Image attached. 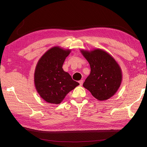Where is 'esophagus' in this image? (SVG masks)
Returning a JSON list of instances; mask_svg holds the SVG:
<instances>
[{"mask_svg":"<svg viewBox=\"0 0 147 147\" xmlns=\"http://www.w3.org/2000/svg\"><path fill=\"white\" fill-rule=\"evenodd\" d=\"M78 82H79V83H80V85L82 86V84H83V80H80Z\"/></svg>","mask_w":147,"mask_h":147,"instance_id":"esophagus-1","label":"esophagus"}]
</instances>
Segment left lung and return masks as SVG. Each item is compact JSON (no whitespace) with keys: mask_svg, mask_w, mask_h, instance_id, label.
<instances>
[{"mask_svg":"<svg viewBox=\"0 0 147 147\" xmlns=\"http://www.w3.org/2000/svg\"><path fill=\"white\" fill-rule=\"evenodd\" d=\"M90 65L91 72L83 86L97 100H106L117 92L122 81L121 69L107 51L97 48L80 50Z\"/></svg>","mask_w":147,"mask_h":147,"instance_id":"1","label":"left lung"}]
</instances>
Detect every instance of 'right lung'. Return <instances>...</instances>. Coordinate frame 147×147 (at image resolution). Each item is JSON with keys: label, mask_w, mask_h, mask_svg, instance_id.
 Listing matches in <instances>:
<instances>
[{"label": "right lung", "mask_w": 147, "mask_h": 147, "mask_svg": "<svg viewBox=\"0 0 147 147\" xmlns=\"http://www.w3.org/2000/svg\"><path fill=\"white\" fill-rule=\"evenodd\" d=\"M71 50L54 47L44 53L35 67L34 84L42 98L47 102L59 104L66 95L79 85L63 69Z\"/></svg>", "instance_id": "add662e5"}]
</instances>
